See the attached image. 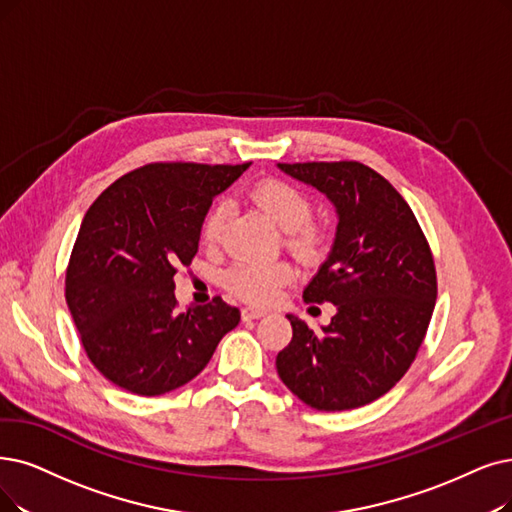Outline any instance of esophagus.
<instances>
[{
  "mask_svg": "<svg viewBox=\"0 0 512 512\" xmlns=\"http://www.w3.org/2000/svg\"><path fill=\"white\" fill-rule=\"evenodd\" d=\"M264 315H267V311H264V309H256V306H245V309L241 311L243 321H254V319H260V317H264Z\"/></svg>",
  "mask_w": 512,
  "mask_h": 512,
  "instance_id": "esophagus-1",
  "label": "esophagus"
}]
</instances>
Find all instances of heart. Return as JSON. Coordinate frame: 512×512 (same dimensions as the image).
Segmentation results:
<instances>
[{
	"label": "heart",
	"instance_id": "heart-1",
	"mask_svg": "<svg viewBox=\"0 0 512 512\" xmlns=\"http://www.w3.org/2000/svg\"><path fill=\"white\" fill-rule=\"evenodd\" d=\"M256 206L267 214L285 233V243L296 254L315 256L323 243V231L309 222L313 203L302 191L283 180H264L252 191ZM229 203L218 201L203 218L201 237L208 245H216L227 229ZM294 279V269L288 262H237L227 273V288L248 302L267 304L277 298L285 283Z\"/></svg>",
	"mask_w": 512,
	"mask_h": 512
}]
</instances>
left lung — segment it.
Returning <instances> with one entry per match:
<instances>
[{
    "label": "left lung",
    "mask_w": 512,
    "mask_h": 512,
    "mask_svg": "<svg viewBox=\"0 0 512 512\" xmlns=\"http://www.w3.org/2000/svg\"><path fill=\"white\" fill-rule=\"evenodd\" d=\"M336 208L332 250L306 285V302H332L321 332L288 315L292 342L277 374L319 412L376 401L403 378L424 340L437 300L431 248L395 187L359 161L277 163Z\"/></svg>",
    "instance_id": "left-lung-1"
}]
</instances>
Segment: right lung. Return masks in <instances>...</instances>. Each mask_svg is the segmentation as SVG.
<instances>
[{
	"label": "right lung",
	"mask_w": 512,
	"mask_h": 512,
	"mask_svg": "<svg viewBox=\"0 0 512 512\" xmlns=\"http://www.w3.org/2000/svg\"><path fill=\"white\" fill-rule=\"evenodd\" d=\"M250 168L149 163L86 212L67 269V304L96 370L142 397L193 380L241 313L216 296L176 313L174 275L199 250L212 199Z\"/></svg>",
	"instance_id": "obj_1"
}]
</instances>
